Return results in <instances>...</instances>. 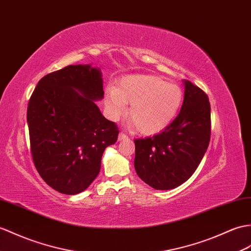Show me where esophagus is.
<instances>
[{"mask_svg":"<svg viewBox=\"0 0 251 251\" xmlns=\"http://www.w3.org/2000/svg\"><path fill=\"white\" fill-rule=\"evenodd\" d=\"M128 139V137L125 135L124 132H121L120 135H119V140L120 141H122V140H127Z\"/></svg>","mask_w":251,"mask_h":251,"instance_id":"esophagus-1","label":"esophagus"}]
</instances>
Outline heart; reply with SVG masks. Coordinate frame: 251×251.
I'll list each match as a JSON object with an SVG mask.
<instances>
[{
	"label": "heart",
	"mask_w": 251,
	"mask_h": 251,
	"mask_svg": "<svg viewBox=\"0 0 251 251\" xmlns=\"http://www.w3.org/2000/svg\"><path fill=\"white\" fill-rule=\"evenodd\" d=\"M182 100L178 85L152 75H131L120 81L116 91H109L107 107L118 116L125 111L126 103H130V124L143 135H154L171 124Z\"/></svg>",
	"instance_id": "obj_1"
}]
</instances>
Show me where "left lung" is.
Returning a JSON list of instances; mask_svg holds the SVG:
<instances>
[{
  "label": "left lung",
  "instance_id": "obj_1",
  "mask_svg": "<svg viewBox=\"0 0 251 251\" xmlns=\"http://www.w3.org/2000/svg\"><path fill=\"white\" fill-rule=\"evenodd\" d=\"M211 140V104L199 86L185 81L183 106L158 135L136 139L135 169L151 187L176 188L197 170Z\"/></svg>",
  "mask_w": 251,
  "mask_h": 251
}]
</instances>
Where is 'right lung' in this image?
Listing matches in <instances>:
<instances>
[{"instance_id":"obj_1","label":"right lung","mask_w":251,"mask_h":251,"mask_svg":"<svg viewBox=\"0 0 251 251\" xmlns=\"http://www.w3.org/2000/svg\"><path fill=\"white\" fill-rule=\"evenodd\" d=\"M99 68L69 65L39 80L27 104L31 153L39 176L65 195L85 190L100 171L103 151L119 128L99 111Z\"/></svg>"}]
</instances>
